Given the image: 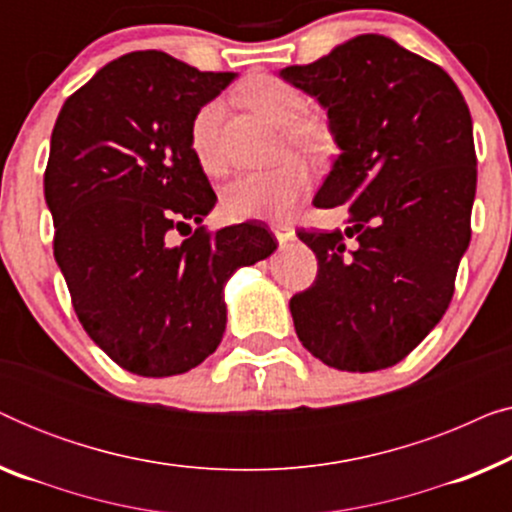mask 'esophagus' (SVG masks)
<instances>
[{"instance_id":"esophagus-1","label":"esophagus","mask_w":512,"mask_h":512,"mask_svg":"<svg viewBox=\"0 0 512 512\" xmlns=\"http://www.w3.org/2000/svg\"><path fill=\"white\" fill-rule=\"evenodd\" d=\"M272 235L277 237L279 244H286L296 237V230H293V226H289V223H272Z\"/></svg>"}]
</instances>
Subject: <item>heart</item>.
Returning <instances> with one entry per match:
<instances>
[{
  "instance_id": "b5f03b06",
  "label": "heart",
  "mask_w": 512,
  "mask_h": 512,
  "mask_svg": "<svg viewBox=\"0 0 512 512\" xmlns=\"http://www.w3.org/2000/svg\"><path fill=\"white\" fill-rule=\"evenodd\" d=\"M244 97L251 107L279 125L296 123L305 109L303 93L291 83L272 79V76L249 83ZM223 109L226 104L221 97H214L198 107L188 123V149H191L195 163L207 174H219L223 170L219 146ZM286 139L310 156H321L328 146L326 135L314 125H293L286 132ZM310 184V170L296 158L284 160L270 170L242 172L223 186L221 212L230 221H282L291 216L298 202L305 198Z\"/></svg>"
}]
</instances>
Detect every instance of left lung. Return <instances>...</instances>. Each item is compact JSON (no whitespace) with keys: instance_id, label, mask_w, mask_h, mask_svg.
<instances>
[{"instance_id":"8db88e82","label":"left lung","mask_w":512,"mask_h":512,"mask_svg":"<svg viewBox=\"0 0 512 512\" xmlns=\"http://www.w3.org/2000/svg\"><path fill=\"white\" fill-rule=\"evenodd\" d=\"M279 76L317 97L340 146L314 207L349 214L345 233L298 230L319 270L291 298L293 326L331 368L396 366L443 319L471 242V111L443 67L382 34Z\"/></svg>"}]
</instances>
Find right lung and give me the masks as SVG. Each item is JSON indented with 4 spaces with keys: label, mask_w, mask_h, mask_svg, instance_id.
Returning <instances> with one entry per match:
<instances>
[{
    "label": "right lung",
    "mask_w": 512,
    "mask_h": 512,
    "mask_svg": "<svg viewBox=\"0 0 512 512\" xmlns=\"http://www.w3.org/2000/svg\"><path fill=\"white\" fill-rule=\"evenodd\" d=\"M233 79L135 51L69 95L55 121L44 174L55 261L90 340L135 375L205 361L226 331L230 275L277 249L263 223L202 226L216 195L188 123ZM174 232L192 235L174 243Z\"/></svg>",
    "instance_id": "1"
}]
</instances>
